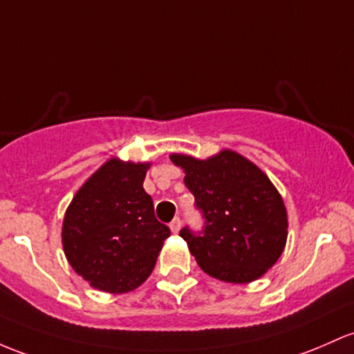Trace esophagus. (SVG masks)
<instances>
[{"label": "esophagus", "instance_id": "1", "mask_svg": "<svg viewBox=\"0 0 354 354\" xmlns=\"http://www.w3.org/2000/svg\"><path fill=\"white\" fill-rule=\"evenodd\" d=\"M169 228H171V232H173V234H178V232H180V228H181V220L180 218H174L169 223Z\"/></svg>", "mask_w": 354, "mask_h": 354}]
</instances>
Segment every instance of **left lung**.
Instances as JSON below:
<instances>
[{"label": "left lung", "instance_id": "obj_1", "mask_svg": "<svg viewBox=\"0 0 354 354\" xmlns=\"http://www.w3.org/2000/svg\"><path fill=\"white\" fill-rule=\"evenodd\" d=\"M185 171L205 228L180 232L201 270L232 284L257 281L277 262L287 242V209L281 193L257 165L232 149L198 159L171 154Z\"/></svg>", "mask_w": 354, "mask_h": 354}]
</instances>
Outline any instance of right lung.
Segmentation results:
<instances>
[{
    "instance_id": "add662e5",
    "label": "right lung",
    "mask_w": 354,
    "mask_h": 354,
    "mask_svg": "<svg viewBox=\"0 0 354 354\" xmlns=\"http://www.w3.org/2000/svg\"><path fill=\"white\" fill-rule=\"evenodd\" d=\"M151 162L111 158L80 186L62 225L72 269L94 289L124 294L153 272L169 228L142 188Z\"/></svg>"
}]
</instances>
